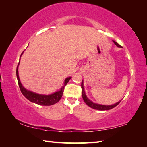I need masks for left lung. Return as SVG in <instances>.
<instances>
[{
    "mask_svg": "<svg viewBox=\"0 0 147 147\" xmlns=\"http://www.w3.org/2000/svg\"><path fill=\"white\" fill-rule=\"evenodd\" d=\"M113 42L114 43V44L117 47H121V46L120 45H119L117 42H115V41H113ZM81 88H82V98L84 99V101L85 102L86 104L88 105V106L91 107V108L95 109H98V110H109V109H111L113 108L114 107H115L118 105V104L120 103V101H119L118 102H117L114 104H112V105H103V104H96V103H94L92 102L91 100H89V99L88 98L87 96L86 92L84 91V81L82 80V84H81Z\"/></svg>",
    "mask_w": 147,
    "mask_h": 147,
    "instance_id": "left-lung-1",
    "label": "left lung"
}]
</instances>
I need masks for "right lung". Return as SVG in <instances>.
I'll return each instance as SVG.
<instances>
[{
	"mask_svg": "<svg viewBox=\"0 0 147 147\" xmlns=\"http://www.w3.org/2000/svg\"><path fill=\"white\" fill-rule=\"evenodd\" d=\"M23 53L24 51L22 53L21 56H22V54H23ZM21 56H20V58H21ZM19 65V63L18 64V65H17V70H16V74H17V80H18L19 86L22 94H23L28 100H30L33 103H36L37 104H39V105H42V106H51L57 102H58L59 100L61 99L62 95H63L65 86L67 85V84L69 82V80L71 78V77H67V78H65L63 83V86L61 87L59 91L54 92V93H52L51 94H38V93H34L33 91L27 90V89L26 88H24V87L22 85L21 81H20L19 76V72H18Z\"/></svg>",
	"mask_w": 147,
	"mask_h": 147,
	"instance_id": "obj_1",
	"label": "right lung"
}]
</instances>
